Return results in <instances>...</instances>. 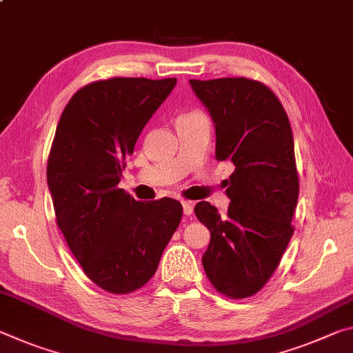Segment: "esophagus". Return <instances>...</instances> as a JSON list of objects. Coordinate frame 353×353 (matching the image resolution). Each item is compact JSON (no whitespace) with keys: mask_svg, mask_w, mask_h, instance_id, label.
Masks as SVG:
<instances>
[{"mask_svg":"<svg viewBox=\"0 0 353 353\" xmlns=\"http://www.w3.org/2000/svg\"><path fill=\"white\" fill-rule=\"evenodd\" d=\"M182 209H183V215L190 216L193 214V204L190 201H182Z\"/></svg>","mask_w":353,"mask_h":353,"instance_id":"1","label":"esophagus"}]
</instances>
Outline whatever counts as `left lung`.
<instances>
[{
    "instance_id": "obj_1",
    "label": "left lung",
    "mask_w": 353,
    "mask_h": 353,
    "mask_svg": "<svg viewBox=\"0 0 353 353\" xmlns=\"http://www.w3.org/2000/svg\"><path fill=\"white\" fill-rule=\"evenodd\" d=\"M215 125L216 160L236 166L228 214L207 201L194 205L210 231L203 256L207 278L231 299L254 295L273 275L294 234L299 199L294 137L286 111L270 89L248 78L190 80Z\"/></svg>"
}]
</instances>
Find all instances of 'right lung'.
<instances>
[{
	"label": "right lung",
	"mask_w": 353,
	"mask_h": 353,
	"mask_svg": "<svg viewBox=\"0 0 353 353\" xmlns=\"http://www.w3.org/2000/svg\"><path fill=\"white\" fill-rule=\"evenodd\" d=\"M176 78H110L81 88L56 127L47 165L56 223L86 276L106 292L144 286L182 218L179 201L139 203L117 187L125 159Z\"/></svg>",
	"instance_id": "1"
}]
</instances>
